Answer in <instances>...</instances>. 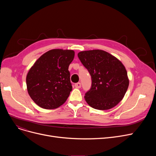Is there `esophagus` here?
Segmentation results:
<instances>
[{
    "mask_svg": "<svg viewBox=\"0 0 156 156\" xmlns=\"http://www.w3.org/2000/svg\"><path fill=\"white\" fill-rule=\"evenodd\" d=\"M75 87L76 88H81V83L80 82L77 83H75Z\"/></svg>",
    "mask_w": 156,
    "mask_h": 156,
    "instance_id": "obj_1",
    "label": "esophagus"
}]
</instances>
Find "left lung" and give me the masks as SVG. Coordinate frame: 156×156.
<instances>
[{"label":"left lung","mask_w":156,"mask_h":156,"mask_svg":"<svg viewBox=\"0 0 156 156\" xmlns=\"http://www.w3.org/2000/svg\"><path fill=\"white\" fill-rule=\"evenodd\" d=\"M78 56L92 78L91 88L84 97L86 102L99 110L115 107L124 97L129 85L124 65L102 50L81 51Z\"/></svg>","instance_id":"1"}]
</instances>
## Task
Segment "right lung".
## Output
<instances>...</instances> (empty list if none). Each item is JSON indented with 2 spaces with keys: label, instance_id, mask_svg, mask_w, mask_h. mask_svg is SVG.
<instances>
[{
  "label": "right lung",
  "instance_id": "obj_1",
  "mask_svg": "<svg viewBox=\"0 0 156 156\" xmlns=\"http://www.w3.org/2000/svg\"><path fill=\"white\" fill-rule=\"evenodd\" d=\"M72 50L52 49L41 55L27 76L28 92L40 108L53 109L62 105L72 90L69 66Z\"/></svg>",
  "mask_w": 156,
  "mask_h": 156
}]
</instances>
